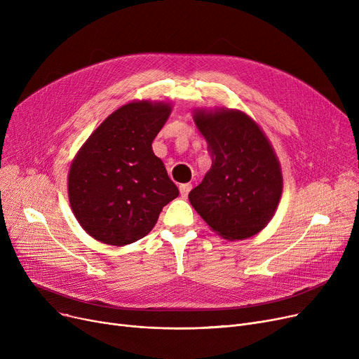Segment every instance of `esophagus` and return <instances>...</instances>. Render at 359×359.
Masks as SVG:
<instances>
[{
  "label": "esophagus",
  "instance_id": "esophagus-1",
  "mask_svg": "<svg viewBox=\"0 0 359 359\" xmlns=\"http://www.w3.org/2000/svg\"><path fill=\"white\" fill-rule=\"evenodd\" d=\"M191 189H192V184H191V183H182V184L179 186V191H180V195H182L183 198H186L187 195H189Z\"/></svg>",
  "mask_w": 359,
  "mask_h": 359
}]
</instances>
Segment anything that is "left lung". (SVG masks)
<instances>
[{"label": "left lung", "mask_w": 359, "mask_h": 359, "mask_svg": "<svg viewBox=\"0 0 359 359\" xmlns=\"http://www.w3.org/2000/svg\"><path fill=\"white\" fill-rule=\"evenodd\" d=\"M194 121L208 142L212 165L191 191L192 206L222 238L257 234L282 195L280 165L269 140L240 110H195Z\"/></svg>", "instance_id": "obj_1"}]
</instances>
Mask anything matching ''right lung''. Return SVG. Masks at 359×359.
Returning a JSON list of instances; mask_svg holds the SVG:
<instances>
[{
    "instance_id": "add662e5",
    "label": "right lung",
    "mask_w": 359,
    "mask_h": 359,
    "mask_svg": "<svg viewBox=\"0 0 359 359\" xmlns=\"http://www.w3.org/2000/svg\"><path fill=\"white\" fill-rule=\"evenodd\" d=\"M163 102H130L109 115L71 163L68 196L81 227L110 246L145 237L164 206L179 196L154 138L170 116Z\"/></svg>"
}]
</instances>
